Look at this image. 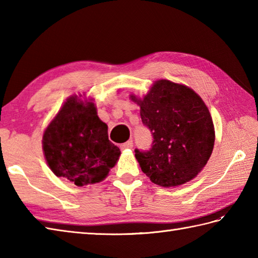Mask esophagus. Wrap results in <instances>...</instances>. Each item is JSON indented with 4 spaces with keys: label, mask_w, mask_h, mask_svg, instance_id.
I'll use <instances>...</instances> for the list:
<instances>
[{
    "label": "esophagus",
    "mask_w": 258,
    "mask_h": 258,
    "mask_svg": "<svg viewBox=\"0 0 258 258\" xmlns=\"http://www.w3.org/2000/svg\"><path fill=\"white\" fill-rule=\"evenodd\" d=\"M120 149L122 150H130V149H133V141H127L126 143L120 145Z\"/></svg>",
    "instance_id": "esophagus-1"
}]
</instances>
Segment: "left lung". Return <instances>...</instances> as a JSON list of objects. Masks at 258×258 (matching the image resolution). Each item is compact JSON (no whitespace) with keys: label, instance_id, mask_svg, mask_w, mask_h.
<instances>
[{"label":"left lung","instance_id":"left-lung-1","mask_svg":"<svg viewBox=\"0 0 258 258\" xmlns=\"http://www.w3.org/2000/svg\"><path fill=\"white\" fill-rule=\"evenodd\" d=\"M130 98L140 106L142 122L154 139L150 151H135L143 173L162 187L195 178L215 142L213 119L202 97L184 84L157 80L143 98L133 94Z\"/></svg>","mask_w":258,"mask_h":258}]
</instances>
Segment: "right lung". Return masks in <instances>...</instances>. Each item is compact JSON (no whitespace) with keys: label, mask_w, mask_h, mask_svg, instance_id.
<instances>
[{"label":"right lung","mask_w":258,"mask_h":258,"mask_svg":"<svg viewBox=\"0 0 258 258\" xmlns=\"http://www.w3.org/2000/svg\"><path fill=\"white\" fill-rule=\"evenodd\" d=\"M45 161L57 177L76 186L100 183L119 158L92 98L71 95L43 133Z\"/></svg>","instance_id":"obj_1"}]
</instances>
